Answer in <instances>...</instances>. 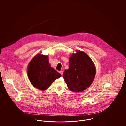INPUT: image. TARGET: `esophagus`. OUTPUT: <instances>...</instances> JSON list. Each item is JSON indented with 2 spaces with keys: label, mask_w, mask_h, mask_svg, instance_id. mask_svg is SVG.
I'll list each match as a JSON object with an SVG mask.
<instances>
[{
  "label": "esophagus",
  "mask_w": 126,
  "mask_h": 126,
  "mask_svg": "<svg viewBox=\"0 0 126 126\" xmlns=\"http://www.w3.org/2000/svg\"><path fill=\"white\" fill-rule=\"evenodd\" d=\"M59 72H60V73L61 75H63V71H62V70H61V71H60Z\"/></svg>",
  "instance_id": "esophagus-1"
}]
</instances>
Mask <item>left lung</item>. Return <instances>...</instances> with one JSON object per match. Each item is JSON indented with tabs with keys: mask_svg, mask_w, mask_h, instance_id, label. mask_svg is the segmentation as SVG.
I'll return each instance as SVG.
<instances>
[{
	"mask_svg": "<svg viewBox=\"0 0 126 126\" xmlns=\"http://www.w3.org/2000/svg\"><path fill=\"white\" fill-rule=\"evenodd\" d=\"M69 65L63 75L69 89L80 92L89 87L95 78L96 68L88 55L78 50L70 57Z\"/></svg>",
	"mask_w": 126,
	"mask_h": 126,
	"instance_id": "8db88e82",
	"label": "left lung"
}]
</instances>
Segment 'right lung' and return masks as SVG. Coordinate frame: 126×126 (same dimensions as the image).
Segmentation results:
<instances>
[{"instance_id":"1","label":"right lung","mask_w":126,"mask_h":126,"mask_svg":"<svg viewBox=\"0 0 126 126\" xmlns=\"http://www.w3.org/2000/svg\"><path fill=\"white\" fill-rule=\"evenodd\" d=\"M48 56L39 54L31 61L27 67V75L31 83L36 88L45 90L56 79L61 77L59 73L51 67Z\"/></svg>"}]
</instances>
